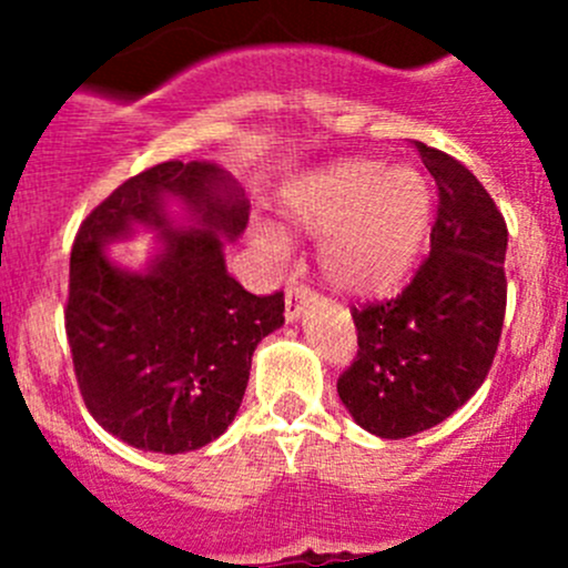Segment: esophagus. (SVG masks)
<instances>
[{
  "mask_svg": "<svg viewBox=\"0 0 568 568\" xmlns=\"http://www.w3.org/2000/svg\"><path fill=\"white\" fill-rule=\"evenodd\" d=\"M311 302H316V294H313L307 285L302 283H294L288 288V294H285V318L288 321H296L302 316V311H305Z\"/></svg>",
  "mask_w": 568,
  "mask_h": 568,
  "instance_id": "obj_1",
  "label": "esophagus"
}]
</instances>
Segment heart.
Masks as SVG:
<instances>
[{
  "instance_id": "1",
  "label": "heart",
  "mask_w": 568,
  "mask_h": 568,
  "mask_svg": "<svg viewBox=\"0 0 568 568\" xmlns=\"http://www.w3.org/2000/svg\"><path fill=\"white\" fill-rule=\"evenodd\" d=\"M288 211L302 231L332 236L324 272L348 294H385L420 255L432 227V189L412 164L382 170L357 159L296 189ZM274 244L277 233H268Z\"/></svg>"
}]
</instances>
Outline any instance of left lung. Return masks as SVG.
Instances as JSON below:
<instances>
[{"label": "left lung", "instance_id": "8db88e82", "mask_svg": "<svg viewBox=\"0 0 568 568\" xmlns=\"http://www.w3.org/2000/svg\"><path fill=\"white\" fill-rule=\"evenodd\" d=\"M415 145L439 189L432 252L395 300L354 307L359 348L337 379L354 423L382 439L426 432L467 404L506 318V220L462 162Z\"/></svg>", "mask_w": 568, "mask_h": 568}]
</instances>
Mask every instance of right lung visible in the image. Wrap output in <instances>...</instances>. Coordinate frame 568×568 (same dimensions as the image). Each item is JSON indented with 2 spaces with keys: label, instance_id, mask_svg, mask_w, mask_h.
Segmentation results:
<instances>
[{
  "label": "right lung",
  "instance_id": "obj_1",
  "mask_svg": "<svg viewBox=\"0 0 568 568\" xmlns=\"http://www.w3.org/2000/svg\"><path fill=\"white\" fill-rule=\"evenodd\" d=\"M247 220V197L220 164L164 162L120 183L79 227L65 307L73 371L90 415L131 448L186 454L225 434L252 352L283 326L280 291L255 296L227 274L225 242ZM136 226L160 233L140 273L105 255Z\"/></svg>",
  "mask_w": 568,
  "mask_h": 568
}]
</instances>
